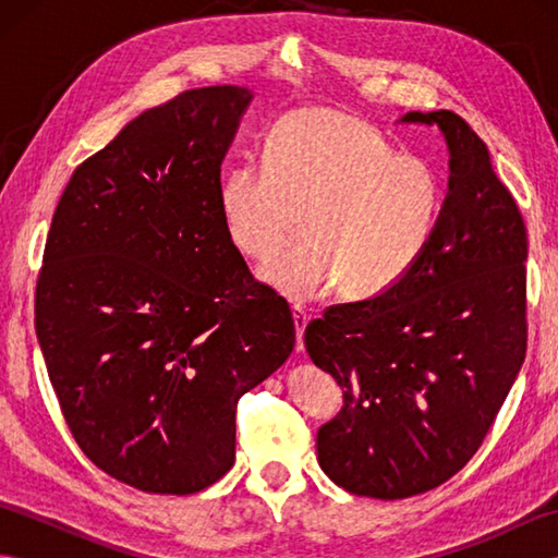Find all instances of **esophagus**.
Wrapping results in <instances>:
<instances>
[{"mask_svg":"<svg viewBox=\"0 0 558 558\" xmlns=\"http://www.w3.org/2000/svg\"><path fill=\"white\" fill-rule=\"evenodd\" d=\"M292 322H294V330H298V352H302L304 350V328H306V324H310V312L304 310V306H300V304H294L292 306Z\"/></svg>","mask_w":558,"mask_h":558,"instance_id":"obj_1","label":"esophagus"}]
</instances>
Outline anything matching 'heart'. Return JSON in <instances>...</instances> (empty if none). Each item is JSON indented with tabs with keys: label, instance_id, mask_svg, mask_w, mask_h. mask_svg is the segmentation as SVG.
Masks as SVG:
<instances>
[{
	"label": "heart",
	"instance_id": "obj_1",
	"mask_svg": "<svg viewBox=\"0 0 558 558\" xmlns=\"http://www.w3.org/2000/svg\"><path fill=\"white\" fill-rule=\"evenodd\" d=\"M264 168L232 165L218 182L225 234L242 256L266 260L298 232L306 240L260 268L292 300L340 286L372 300L408 276L441 216L436 172L398 156L372 124L340 110H294L270 126Z\"/></svg>",
	"mask_w": 558,
	"mask_h": 558
}]
</instances>
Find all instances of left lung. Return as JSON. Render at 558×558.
I'll use <instances>...</instances> for the list:
<instances>
[{
    "instance_id": "left-lung-1",
    "label": "left lung",
    "mask_w": 558,
    "mask_h": 558,
    "mask_svg": "<svg viewBox=\"0 0 558 558\" xmlns=\"http://www.w3.org/2000/svg\"><path fill=\"white\" fill-rule=\"evenodd\" d=\"M448 146V194L417 264L372 300L304 330L342 410L316 434L338 487L396 501L436 489L477 453L527 350V232L487 144L450 110L408 112Z\"/></svg>"
}]
</instances>
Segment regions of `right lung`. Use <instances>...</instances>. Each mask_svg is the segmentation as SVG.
Returning a JSON list of instances; mask_svg holds the SVG:
<instances>
[{
    "instance_id": "right-lung-1",
    "label": "right lung",
    "mask_w": 558,
    "mask_h": 558,
    "mask_svg": "<svg viewBox=\"0 0 558 558\" xmlns=\"http://www.w3.org/2000/svg\"><path fill=\"white\" fill-rule=\"evenodd\" d=\"M252 98L208 86L141 112L71 174L47 234L35 333L59 408L83 453L148 494L218 482L236 400L294 348L288 302L218 208Z\"/></svg>"
}]
</instances>
